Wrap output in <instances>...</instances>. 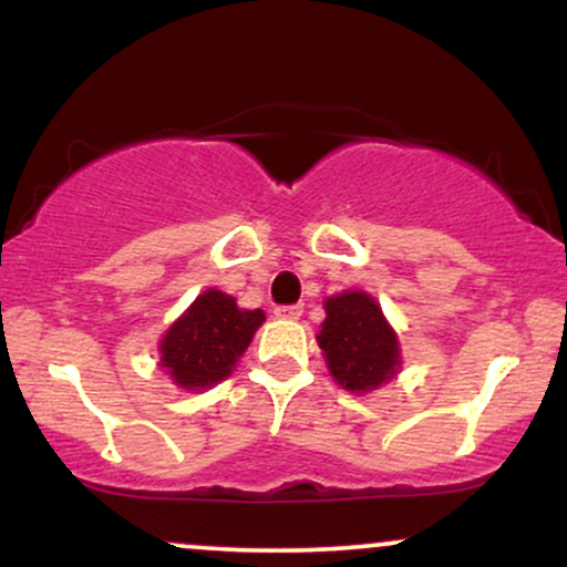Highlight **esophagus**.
Listing matches in <instances>:
<instances>
[{
	"label": "esophagus",
	"mask_w": 567,
	"mask_h": 567,
	"mask_svg": "<svg viewBox=\"0 0 567 567\" xmlns=\"http://www.w3.org/2000/svg\"><path fill=\"white\" fill-rule=\"evenodd\" d=\"M301 315H303V306H298V303L277 306V309H275L277 320H288V322H292V320H298V317H301Z\"/></svg>",
	"instance_id": "1"
}]
</instances>
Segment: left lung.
Masks as SVG:
<instances>
[{
    "mask_svg": "<svg viewBox=\"0 0 567 567\" xmlns=\"http://www.w3.org/2000/svg\"><path fill=\"white\" fill-rule=\"evenodd\" d=\"M320 343L330 375L347 392L365 394L392 381L400 368V343L381 306L362 290L324 301Z\"/></svg>",
    "mask_w": 567,
    "mask_h": 567,
    "instance_id": "left-lung-1",
    "label": "left lung"
}]
</instances>
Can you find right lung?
<instances>
[{
	"label": "right lung",
	"instance_id": "add662e5",
	"mask_svg": "<svg viewBox=\"0 0 567 567\" xmlns=\"http://www.w3.org/2000/svg\"><path fill=\"white\" fill-rule=\"evenodd\" d=\"M264 320L261 309H239L226 292L205 290L162 338L159 365L181 389L216 386L231 375Z\"/></svg>",
	"mask_w": 567,
	"mask_h": 567
}]
</instances>
